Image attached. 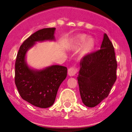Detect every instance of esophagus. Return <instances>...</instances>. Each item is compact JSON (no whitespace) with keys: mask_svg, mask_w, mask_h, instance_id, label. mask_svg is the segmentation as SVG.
<instances>
[{"mask_svg":"<svg viewBox=\"0 0 132 132\" xmlns=\"http://www.w3.org/2000/svg\"><path fill=\"white\" fill-rule=\"evenodd\" d=\"M77 73V69L75 67H72L68 69V75L70 77L75 76Z\"/></svg>","mask_w":132,"mask_h":132,"instance_id":"obj_1","label":"esophagus"}]
</instances>
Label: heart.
<instances>
[{
	"label": "heart",
	"mask_w": 132,
	"mask_h": 132,
	"mask_svg": "<svg viewBox=\"0 0 132 132\" xmlns=\"http://www.w3.org/2000/svg\"><path fill=\"white\" fill-rule=\"evenodd\" d=\"M95 45V41L93 38H88L87 35L80 34L70 40L69 47L73 50L81 47L79 55L81 57H86L91 53Z\"/></svg>",
	"instance_id": "heart-1"
}]
</instances>
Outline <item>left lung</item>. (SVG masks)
<instances>
[{
  "label": "left lung",
  "mask_w": 132,
  "mask_h": 132,
  "mask_svg": "<svg viewBox=\"0 0 132 132\" xmlns=\"http://www.w3.org/2000/svg\"><path fill=\"white\" fill-rule=\"evenodd\" d=\"M117 61L113 45L104 34L101 50L84 57L77 80L85 106H96L108 96L116 80Z\"/></svg>",
  "instance_id": "1"
}]
</instances>
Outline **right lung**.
Masks as SVG:
<instances>
[{"label":"right lung","mask_w":132,"mask_h":132,"mask_svg":"<svg viewBox=\"0 0 132 132\" xmlns=\"http://www.w3.org/2000/svg\"><path fill=\"white\" fill-rule=\"evenodd\" d=\"M55 28H44L27 38L20 46L15 63V84L22 98L35 106L46 108L53 104L57 90L67 77V69L53 65L42 69L30 67L26 53L36 42L55 41Z\"/></svg>","instance_id":"add662e5"}]
</instances>
